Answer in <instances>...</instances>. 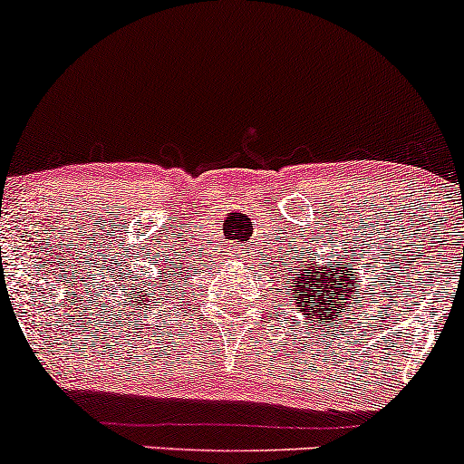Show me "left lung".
<instances>
[{"instance_id": "8db88e82", "label": "left lung", "mask_w": 464, "mask_h": 464, "mask_svg": "<svg viewBox=\"0 0 464 464\" xmlns=\"http://www.w3.org/2000/svg\"><path fill=\"white\" fill-rule=\"evenodd\" d=\"M309 267L303 275L294 276L292 295L298 298L303 306V314L311 322L322 324V326H331L337 320V314H342L343 304L348 303L350 295L354 292L356 283L361 278L353 270V266L343 264V261H331L328 266H322L320 270L314 264H306Z\"/></svg>"}]
</instances>
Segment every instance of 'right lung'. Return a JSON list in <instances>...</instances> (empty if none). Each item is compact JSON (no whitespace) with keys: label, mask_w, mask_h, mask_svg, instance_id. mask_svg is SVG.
<instances>
[{"label":"right lung","mask_w":464,"mask_h":464,"mask_svg":"<svg viewBox=\"0 0 464 464\" xmlns=\"http://www.w3.org/2000/svg\"><path fill=\"white\" fill-rule=\"evenodd\" d=\"M138 294H140V292H138ZM149 298H150V295H149ZM144 300V303H147V298H142Z\"/></svg>","instance_id":"right-lung-1"}]
</instances>
